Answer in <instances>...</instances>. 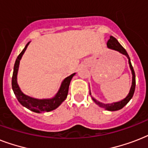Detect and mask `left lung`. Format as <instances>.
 <instances>
[{"instance_id": "obj_1", "label": "left lung", "mask_w": 148, "mask_h": 148, "mask_svg": "<svg viewBox=\"0 0 148 148\" xmlns=\"http://www.w3.org/2000/svg\"><path fill=\"white\" fill-rule=\"evenodd\" d=\"M107 45H108V47L110 49L114 50V51H117L120 53H123L124 55H126L128 58V62L129 64H130V67H131V72H132V85H131V90H130V92H129L128 95L127 96L124 100H122V101H119V102H115V103H102L101 102H99L97 101V100H95L94 97H92V100L95 101V103H97V105L100 106L101 108H105L106 110H110V111H114V110H120V109H121L124 107V106L126 105L127 103H128L130 100L132 98L134 95V90H135V85H136V80H135V73H134V68L132 67V64H131V60H130V58H129L128 54L127 53L126 50L124 49V47H122L121 45H120L119 42L117 41V40L115 38L112 37V36H110V39L108 40V43H107Z\"/></svg>"}]
</instances>
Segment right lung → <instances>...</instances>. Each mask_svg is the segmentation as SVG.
I'll use <instances>...</instances> for the list:
<instances>
[{"label":"right lung","instance_id":"add662e5","mask_svg":"<svg viewBox=\"0 0 148 148\" xmlns=\"http://www.w3.org/2000/svg\"><path fill=\"white\" fill-rule=\"evenodd\" d=\"M29 43L27 44L24 50L21 52L19 55L17 56L16 61H15L14 67V72L12 76V89L14 90L15 96L17 97V101L21 103L22 105L28 108L29 110H32L34 112L41 113V112H48L51 110H53L60 105V103L64 101L68 94V88H69L70 82L71 81L72 77L75 74H72L69 77H67L63 81L60 89L58 90V94L54 97L51 99H44V100H38L26 96L21 92L20 90L18 84L17 82V74L18 67H19L20 60L21 59V57L24 51H26L27 47L28 46Z\"/></svg>","mask_w":148,"mask_h":148}]
</instances>
